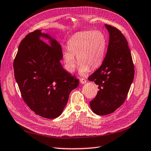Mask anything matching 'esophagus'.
Here are the masks:
<instances>
[{
    "label": "esophagus",
    "instance_id": "esophagus-1",
    "mask_svg": "<svg viewBox=\"0 0 151 151\" xmlns=\"http://www.w3.org/2000/svg\"><path fill=\"white\" fill-rule=\"evenodd\" d=\"M86 82H87V80H86L85 79H84V78L80 79V83H81L84 84V83H85Z\"/></svg>",
    "mask_w": 151,
    "mask_h": 151
}]
</instances>
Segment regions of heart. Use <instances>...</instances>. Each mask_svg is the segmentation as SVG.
I'll use <instances>...</instances> for the list:
<instances>
[{"mask_svg":"<svg viewBox=\"0 0 151 151\" xmlns=\"http://www.w3.org/2000/svg\"><path fill=\"white\" fill-rule=\"evenodd\" d=\"M68 49L63 51V58L66 68L73 72L76 59L80 64L79 73L85 75L89 69H95L102 63L105 57L107 39L100 30H86L72 36L68 42Z\"/></svg>","mask_w":151,"mask_h":151,"instance_id":"1","label":"heart"}]
</instances>
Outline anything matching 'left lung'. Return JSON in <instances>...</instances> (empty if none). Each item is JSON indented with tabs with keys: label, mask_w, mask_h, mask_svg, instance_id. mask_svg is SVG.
I'll list each match as a JSON object with an SVG mask.
<instances>
[{
	"label": "left lung",
	"mask_w": 151,
	"mask_h": 151,
	"mask_svg": "<svg viewBox=\"0 0 151 151\" xmlns=\"http://www.w3.org/2000/svg\"><path fill=\"white\" fill-rule=\"evenodd\" d=\"M109 34L107 53L102 64L88 79L98 85L91 101L92 111L99 115L114 112L124 102L134 77V66L127 39L115 27L105 24Z\"/></svg>",
	"instance_id": "1"
}]
</instances>
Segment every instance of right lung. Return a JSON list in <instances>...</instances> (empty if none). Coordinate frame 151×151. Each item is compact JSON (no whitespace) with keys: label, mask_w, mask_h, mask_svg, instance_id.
<instances>
[{"label":"right lung","mask_w":151,"mask_h":151,"mask_svg":"<svg viewBox=\"0 0 151 151\" xmlns=\"http://www.w3.org/2000/svg\"><path fill=\"white\" fill-rule=\"evenodd\" d=\"M41 31L28 34L21 42L14 61V76L29 108L42 117L55 119L63 113L79 80L62 66L60 45ZM41 37L48 39L50 45Z\"/></svg>","instance_id":"add662e5"}]
</instances>
